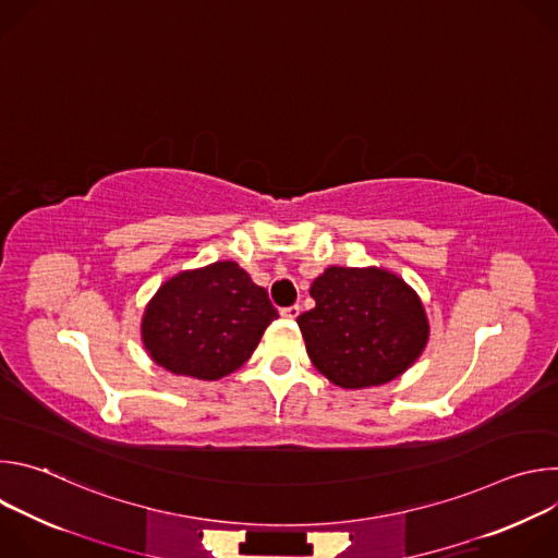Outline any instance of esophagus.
<instances>
[{"label": "esophagus", "mask_w": 558, "mask_h": 558, "mask_svg": "<svg viewBox=\"0 0 558 558\" xmlns=\"http://www.w3.org/2000/svg\"><path fill=\"white\" fill-rule=\"evenodd\" d=\"M280 315H282V317H287V320H295V317L300 315V306H298V304L282 306V308H280Z\"/></svg>", "instance_id": "esophagus-1"}]
</instances>
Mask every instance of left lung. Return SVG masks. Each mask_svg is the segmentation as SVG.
<instances>
[{
	"mask_svg": "<svg viewBox=\"0 0 558 558\" xmlns=\"http://www.w3.org/2000/svg\"><path fill=\"white\" fill-rule=\"evenodd\" d=\"M298 327L315 368L342 388L400 377L424 351L428 323L411 287L384 269L329 267Z\"/></svg>",
	"mask_w": 558,
	"mask_h": 558,
	"instance_id": "left-lung-1",
	"label": "left lung"
}]
</instances>
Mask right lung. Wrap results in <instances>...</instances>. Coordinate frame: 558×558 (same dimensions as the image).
<instances>
[{
  "label": "right lung",
  "instance_id": "obj_1",
  "mask_svg": "<svg viewBox=\"0 0 558 558\" xmlns=\"http://www.w3.org/2000/svg\"><path fill=\"white\" fill-rule=\"evenodd\" d=\"M276 317L267 289L227 260L168 280L147 304L141 331L158 366L218 379L250 360Z\"/></svg>",
  "mask_w": 558,
  "mask_h": 558
}]
</instances>
